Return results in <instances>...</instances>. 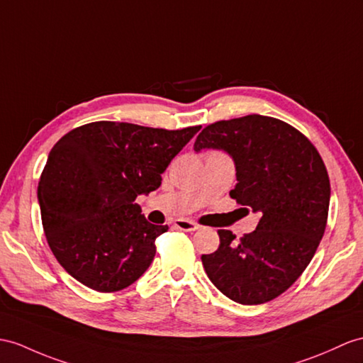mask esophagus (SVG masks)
<instances>
[{
    "label": "esophagus",
    "mask_w": 363,
    "mask_h": 363,
    "mask_svg": "<svg viewBox=\"0 0 363 363\" xmlns=\"http://www.w3.org/2000/svg\"><path fill=\"white\" fill-rule=\"evenodd\" d=\"M174 226L177 229H182V231H186V233L197 231V229H199V225L196 222H192V220H186V218L174 220Z\"/></svg>",
    "instance_id": "obj_1"
}]
</instances>
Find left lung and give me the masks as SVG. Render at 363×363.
<instances>
[{"label":"left lung","instance_id":"obj_1","mask_svg":"<svg viewBox=\"0 0 363 363\" xmlns=\"http://www.w3.org/2000/svg\"><path fill=\"white\" fill-rule=\"evenodd\" d=\"M201 149L233 157L237 184L229 196L260 216L240 240L218 229L220 245L201 255L203 268L234 302H269L302 276L323 237L331 196L325 163L302 132L257 113L206 126L194 143Z\"/></svg>","mask_w":363,"mask_h":363}]
</instances>
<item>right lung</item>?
<instances>
[{
  "label": "right lung",
  "mask_w": 363,
  "mask_h": 363,
  "mask_svg": "<svg viewBox=\"0 0 363 363\" xmlns=\"http://www.w3.org/2000/svg\"><path fill=\"white\" fill-rule=\"evenodd\" d=\"M200 128L95 121L52 147L38 183L43 229L58 263L79 284L113 293L143 276L167 225L149 223L135 199L160 186Z\"/></svg>",
  "instance_id": "1"
}]
</instances>
